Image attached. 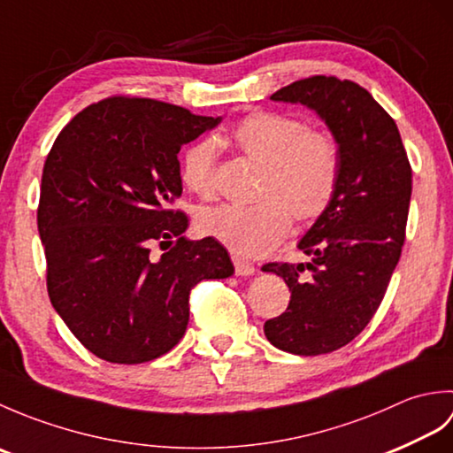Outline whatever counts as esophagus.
Here are the masks:
<instances>
[{"label": "esophagus", "mask_w": 453, "mask_h": 453, "mask_svg": "<svg viewBox=\"0 0 453 453\" xmlns=\"http://www.w3.org/2000/svg\"><path fill=\"white\" fill-rule=\"evenodd\" d=\"M232 261H234L235 274H237V276H251V274L255 273V265H253V263H249V261H245V258L234 255V257H232Z\"/></svg>", "instance_id": "esophagus-1"}]
</instances>
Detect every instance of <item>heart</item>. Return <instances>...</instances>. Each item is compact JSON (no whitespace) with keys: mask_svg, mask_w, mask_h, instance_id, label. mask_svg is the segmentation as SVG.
I'll use <instances>...</instances> for the list:
<instances>
[{"mask_svg":"<svg viewBox=\"0 0 453 453\" xmlns=\"http://www.w3.org/2000/svg\"><path fill=\"white\" fill-rule=\"evenodd\" d=\"M214 142L258 165L253 204L214 206L196 219L202 235L232 253L257 257L271 251L286 237L290 218L311 224L331 206L341 177V150L331 132L280 112L255 111ZM216 146L200 140L180 159L182 182L202 198L211 196L216 187Z\"/></svg>","mask_w":453,"mask_h":453,"instance_id":"heart-1","label":"heart"}]
</instances>
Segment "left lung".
<instances>
[{
    "label": "left lung",
    "instance_id": "8db88e82",
    "mask_svg": "<svg viewBox=\"0 0 453 453\" xmlns=\"http://www.w3.org/2000/svg\"><path fill=\"white\" fill-rule=\"evenodd\" d=\"M300 103L325 120L339 142L334 198L297 247L310 263H268L290 288L288 310L265 323L276 349L317 356L356 339L386 296L399 263L412 171L397 124L358 83L313 75L271 95Z\"/></svg>",
    "mask_w": 453,
    "mask_h": 453
}]
</instances>
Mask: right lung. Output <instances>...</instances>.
Returning <instances> with one entry per match:
<instances>
[{
	"mask_svg": "<svg viewBox=\"0 0 453 453\" xmlns=\"http://www.w3.org/2000/svg\"><path fill=\"white\" fill-rule=\"evenodd\" d=\"M219 120L109 97L75 114L48 153L36 211L48 296L101 360L142 364L169 352L187 331L192 288L234 274L224 245L182 237L188 218L173 208L180 146ZM156 242L172 246L159 259Z\"/></svg>",
	"mask_w": 453,
	"mask_h": 453,
	"instance_id": "obj_1",
	"label": "right lung"
}]
</instances>
